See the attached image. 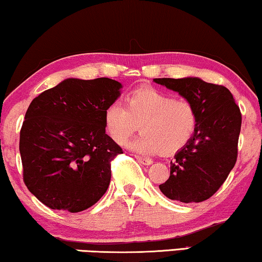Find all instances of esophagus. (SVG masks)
<instances>
[{
  "label": "esophagus",
  "mask_w": 262,
  "mask_h": 262,
  "mask_svg": "<svg viewBox=\"0 0 262 262\" xmlns=\"http://www.w3.org/2000/svg\"><path fill=\"white\" fill-rule=\"evenodd\" d=\"M136 158V160H138V161L140 162V163H142V165H146V166H149V165H151V163H153V161H151L150 159H146V158H142V156H139V155H136L135 156Z\"/></svg>",
  "instance_id": "obj_1"
}]
</instances>
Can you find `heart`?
I'll return each mask as SVG.
<instances>
[{
  "instance_id": "1",
  "label": "heart",
  "mask_w": 262,
  "mask_h": 262,
  "mask_svg": "<svg viewBox=\"0 0 262 262\" xmlns=\"http://www.w3.org/2000/svg\"><path fill=\"white\" fill-rule=\"evenodd\" d=\"M198 111L187 99L155 88H139L127 96L126 107L113 102L104 112V127L113 141L124 144L136 130L142 132L129 147L139 153L170 155L192 140Z\"/></svg>"
}]
</instances>
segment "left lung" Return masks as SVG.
<instances>
[{
    "mask_svg": "<svg viewBox=\"0 0 262 262\" xmlns=\"http://www.w3.org/2000/svg\"><path fill=\"white\" fill-rule=\"evenodd\" d=\"M154 81L192 101L198 111L193 138L175 154L169 179L159 188L170 200L205 201L216 193L236 162L240 108L224 85L198 77Z\"/></svg>",
    "mask_w": 262,
    "mask_h": 262,
    "instance_id": "left-lung-1",
    "label": "left lung"
}]
</instances>
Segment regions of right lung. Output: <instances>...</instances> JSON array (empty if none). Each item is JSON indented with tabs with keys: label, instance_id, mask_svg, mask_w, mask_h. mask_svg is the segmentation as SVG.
I'll return each mask as SVG.
<instances>
[{
	"label": "right lung",
	"instance_id": "obj_1",
	"mask_svg": "<svg viewBox=\"0 0 262 262\" xmlns=\"http://www.w3.org/2000/svg\"><path fill=\"white\" fill-rule=\"evenodd\" d=\"M120 82L67 79L31 101L19 132L23 181L52 209L77 213L95 205L123 151L106 134L104 112Z\"/></svg>",
	"mask_w": 262,
	"mask_h": 262
}]
</instances>
